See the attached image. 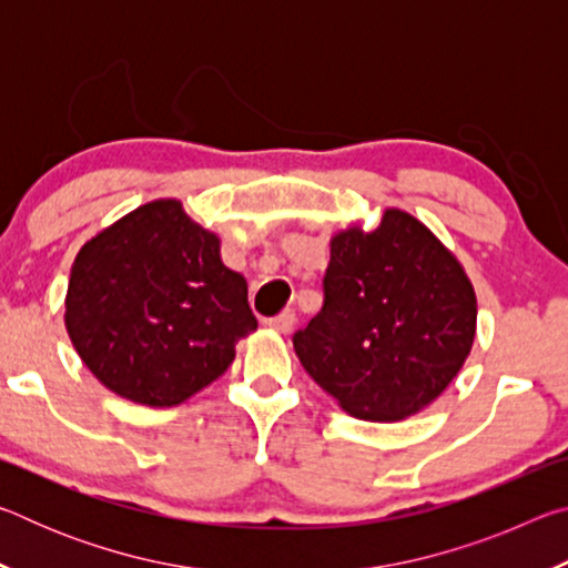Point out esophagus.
<instances>
[{"mask_svg":"<svg viewBox=\"0 0 568 568\" xmlns=\"http://www.w3.org/2000/svg\"><path fill=\"white\" fill-rule=\"evenodd\" d=\"M267 325H271V328L277 331V333H291L293 325H295V313L283 311L281 315H275V318L267 321Z\"/></svg>","mask_w":568,"mask_h":568,"instance_id":"1","label":"esophagus"}]
</instances>
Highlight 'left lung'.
Segmentation results:
<instances>
[{
    "label": "left lung",
    "instance_id": "1",
    "mask_svg": "<svg viewBox=\"0 0 568 568\" xmlns=\"http://www.w3.org/2000/svg\"><path fill=\"white\" fill-rule=\"evenodd\" d=\"M323 307L293 345L303 368L363 420H400L434 403L466 363L476 293L450 250L403 210L331 240Z\"/></svg>",
    "mask_w": 568,
    "mask_h": 568
}]
</instances>
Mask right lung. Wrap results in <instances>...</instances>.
<instances>
[{
  "label": "right lung",
  "mask_w": 568,
  "mask_h": 568,
  "mask_svg": "<svg viewBox=\"0 0 568 568\" xmlns=\"http://www.w3.org/2000/svg\"><path fill=\"white\" fill-rule=\"evenodd\" d=\"M74 351L104 388L170 408L223 376L257 328L245 277L178 200H155L84 243L64 301Z\"/></svg>",
  "instance_id": "obj_1"
}]
</instances>
